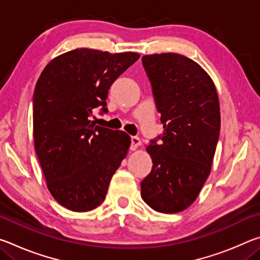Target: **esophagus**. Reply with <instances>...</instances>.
Listing matches in <instances>:
<instances>
[{
  "mask_svg": "<svg viewBox=\"0 0 260 260\" xmlns=\"http://www.w3.org/2000/svg\"><path fill=\"white\" fill-rule=\"evenodd\" d=\"M131 141H132L131 150L134 151V150H136V149H138V147L141 144V140L138 138V136H132Z\"/></svg>",
  "mask_w": 260,
  "mask_h": 260,
  "instance_id": "esophagus-1",
  "label": "esophagus"
}]
</instances>
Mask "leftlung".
I'll list each match as a JSON object with an SVG mask.
<instances>
[{
	"mask_svg": "<svg viewBox=\"0 0 260 260\" xmlns=\"http://www.w3.org/2000/svg\"><path fill=\"white\" fill-rule=\"evenodd\" d=\"M142 64L164 127L147 147L151 172L141 196L157 212L177 213L197 199L211 172L220 133V105L212 79L186 56L146 55Z\"/></svg>",
	"mask_w": 260,
	"mask_h": 260,
	"instance_id": "obj_1",
	"label": "left lung"
}]
</instances>
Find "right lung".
I'll use <instances>...</instances> for the list:
<instances>
[{
	"label": "right lung",
	"instance_id": "obj_1",
	"mask_svg": "<svg viewBox=\"0 0 260 260\" xmlns=\"http://www.w3.org/2000/svg\"><path fill=\"white\" fill-rule=\"evenodd\" d=\"M140 58L80 48L49 61L33 95V136L47 187L58 203L87 212L102 203L112 175L131 146L122 131L90 120L96 108L108 112L113 81Z\"/></svg>",
	"mask_w": 260,
	"mask_h": 260
}]
</instances>
